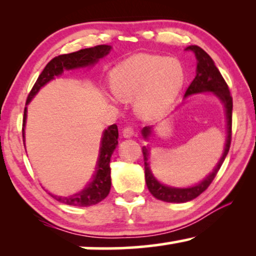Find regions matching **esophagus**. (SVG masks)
Here are the masks:
<instances>
[{"label":"esophagus","mask_w":256,"mask_h":256,"mask_svg":"<svg viewBox=\"0 0 256 256\" xmlns=\"http://www.w3.org/2000/svg\"><path fill=\"white\" fill-rule=\"evenodd\" d=\"M122 135H124V138H132V136H134V129H132V127H124V129H122Z\"/></svg>","instance_id":"obj_1"}]
</instances>
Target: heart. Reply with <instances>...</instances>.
<instances>
[{"mask_svg": "<svg viewBox=\"0 0 256 256\" xmlns=\"http://www.w3.org/2000/svg\"><path fill=\"white\" fill-rule=\"evenodd\" d=\"M183 65L174 58L138 54L110 71V85L118 99L136 98V110L143 116H154L166 110L183 87Z\"/></svg>", "mask_w": 256, "mask_h": 256, "instance_id": "b5f03b06", "label": "heart"}]
</instances>
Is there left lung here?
I'll list each match as a JSON object with an SVG mask.
<instances>
[{
    "label": "left lung",
    "instance_id": "8db88e82",
    "mask_svg": "<svg viewBox=\"0 0 256 256\" xmlns=\"http://www.w3.org/2000/svg\"><path fill=\"white\" fill-rule=\"evenodd\" d=\"M186 50H191L194 52L196 58H197V74L194 79L192 80L190 86L188 87L185 96H191V94L202 93V92H213L220 100L222 101L226 108V116H227V138L225 150H224L222 157L220 158L219 163L216 164V169L205 178L204 180L200 182L198 185L192 188H176L166 186V185L160 184V182L156 180V178L152 176V171H150L148 164V150L146 146H143V158H144V174H146V183L148 186L150 194L154 197L160 199V200L166 202H186L192 199L197 198L199 194H202L206 188L210 186L214 177L218 174L220 166H222L224 160H225L227 152H228L230 141H232V110H233V100L232 96L230 93V88L227 86L225 79L222 78V73L216 68V66L213 62L212 58L202 50V48L197 45H191L188 46ZM152 132V127H144L142 130V134L146 138Z\"/></svg>",
    "mask_w": 256,
    "mask_h": 256
}]
</instances>
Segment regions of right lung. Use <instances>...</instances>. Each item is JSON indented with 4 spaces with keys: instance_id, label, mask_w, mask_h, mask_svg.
Returning a JSON list of instances; mask_svg holds the SVG:
<instances>
[{
    "instance_id": "right-lung-1",
    "label": "right lung",
    "mask_w": 256,
    "mask_h": 256,
    "mask_svg": "<svg viewBox=\"0 0 256 256\" xmlns=\"http://www.w3.org/2000/svg\"><path fill=\"white\" fill-rule=\"evenodd\" d=\"M110 50V45H96L93 48H82V50L72 52L68 54H60L51 59L45 66L43 71L38 76V79L34 82L32 88H31L29 96L26 98L28 104L31 99L36 96V93L43 87L45 84L50 82L56 76L62 74L64 70H73L76 68H85V66L92 65L96 62L100 58L106 56ZM26 120V107L24 108V116H23V142H24V126ZM118 126L112 124L104 132L102 140H101V146L99 152V158H98L96 170L93 174L92 180L82 191L78 194L70 196V197H57V196L51 194L58 202L66 205L72 206H92L96 205L101 200H104L107 197L110 191V156L113 154L114 149L118 146Z\"/></svg>"
}]
</instances>
